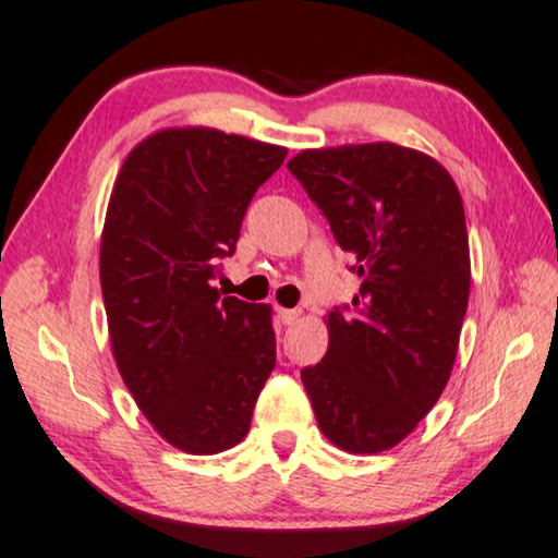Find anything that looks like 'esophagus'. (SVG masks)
Instances as JSON below:
<instances>
[{"label":"esophagus","mask_w":558,"mask_h":558,"mask_svg":"<svg viewBox=\"0 0 558 558\" xmlns=\"http://www.w3.org/2000/svg\"><path fill=\"white\" fill-rule=\"evenodd\" d=\"M278 318L280 323H286V326H293V323L301 318V311H295V307H278Z\"/></svg>","instance_id":"esophagus-1"}]
</instances>
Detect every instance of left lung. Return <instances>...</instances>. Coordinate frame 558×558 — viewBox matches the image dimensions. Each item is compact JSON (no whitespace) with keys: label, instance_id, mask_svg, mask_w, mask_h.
Returning a JSON list of instances; mask_svg holds the SVG:
<instances>
[{"label":"left lung","instance_id":"8db88e82","mask_svg":"<svg viewBox=\"0 0 558 558\" xmlns=\"http://www.w3.org/2000/svg\"><path fill=\"white\" fill-rule=\"evenodd\" d=\"M288 170L355 257L361 293L330 311L328 353L301 371L315 421L348 453H380L418 426L451 378L471 290L459 187L421 149H301Z\"/></svg>","mask_w":558,"mask_h":558}]
</instances>
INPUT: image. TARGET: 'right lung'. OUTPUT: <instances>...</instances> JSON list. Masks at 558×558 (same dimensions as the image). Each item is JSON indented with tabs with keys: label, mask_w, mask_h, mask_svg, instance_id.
<instances>
[{
	"label": "right lung",
	"mask_w": 558,
	"mask_h": 558,
	"mask_svg": "<svg viewBox=\"0 0 558 558\" xmlns=\"http://www.w3.org/2000/svg\"><path fill=\"white\" fill-rule=\"evenodd\" d=\"M286 155L215 128H165L114 178L99 243L112 355L137 409L178 451L240 444L276 368L270 305L222 298L213 278Z\"/></svg>",
	"instance_id": "obj_1"
}]
</instances>
